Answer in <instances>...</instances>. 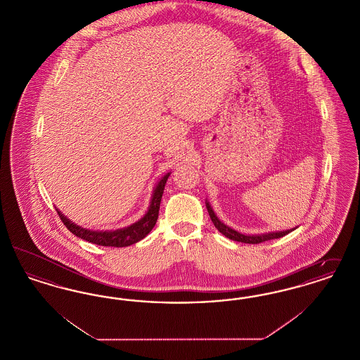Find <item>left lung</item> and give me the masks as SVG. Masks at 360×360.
<instances>
[{
    "instance_id": "1",
    "label": "left lung",
    "mask_w": 360,
    "mask_h": 360,
    "mask_svg": "<svg viewBox=\"0 0 360 360\" xmlns=\"http://www.w3.org/2000/svg\"><path fill=\"white\" fill-rule=\"evenodd\" d=\"M206 209H207V213L212 219V221L214 224V226L219 229V232H221L225 238L228 239L235 240V241H240V243H247V244H259V243H263V241H267V240L278 239V238H282L285 235H288L290 231H283V232H273V233H266V235H255V236H247V235H243L236 232L235 229L226 226L225 224L221 223L217 216L214 214V212L212 210L210 205L206 202Z\"/></svg>"
}]
</instances>
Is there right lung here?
Segmentation results:
<instances>
[{
	"label": "right lung",
	"mask_w": 360,
	"mask_h": 360,
	"mask_svg": "<svg viewBox=\"0 0 360 360\" xmlns=\"http://www.w3.org/2000/svg\"><path fill=\"white\" fill-rule=\"evenodd\" d=\"M169 175L170 174L165 175L155 188L153 201H151V205H150L148 212L146 213V216L128 228L113 231V232H94V231L84 229V228L71 223L59 210H58V214H59L62 223L66 225V228L69 229L70 232L81 239L97 244V245H103V247H128L131 244H135L137 241L144 239L154 228L155 224L158 221L160 201H162L163 190H165V185H166Z\"/></svg>",
	"instance_id": "obj_1"
}]
</instances>
